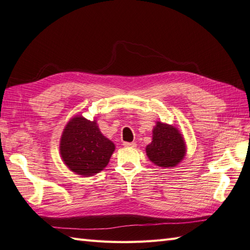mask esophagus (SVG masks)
I'll return each instance as SVG.
<instances>
[{"mask_svg":"<svg viewBox=\"0 0 250 250\" xmlns=\"http://www.w3.org/2000/svg\"><path fill=\"white\" fill-rule=\"evenodd\" d=\"M124 146L125 148H135L137 145L136 143H124Z\"/></svg>","mask_w":250,"mask_h":250,"instance_id":"34e87169","label":"esophagus"}]
</instances>
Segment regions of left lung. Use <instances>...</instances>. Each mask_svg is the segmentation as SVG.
<instances>
[{
  "instance_id": "obj_1",
  "label": "left lung",
  "mask_w": 250,
  "mask_h": 250,
  "mask_svg": "<svg viewBox=\"0 0 250 250\" xmlns=\"http://www.w3.org/2000/svg\"><path fill=\"white\" fill-rule=\"evenodd\" d=\"M146 155L158 167L172 168L183 161L186 144L176 127L157 121L153 129L152 143L146 146Z\"/></svg>"
}]
</instances>
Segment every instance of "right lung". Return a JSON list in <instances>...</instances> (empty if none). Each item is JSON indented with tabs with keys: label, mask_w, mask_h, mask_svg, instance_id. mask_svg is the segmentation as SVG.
Masks as SVG:
<instances>
[{
	"label": "right lung",
	"mask_w": 250,
	"mask_h": 250,
	"mask_svg": "<svg viewBox=\"0 0 250 250\" xmlns=\"http://www.w3.org/2000/svg\"><path fill=\"white\" fill-rule=\"evenodd\" d=\"M115 150V145L102 135L96 120L75 116L68 121L60 142L64 164L75 173L92 176L104 170Z\"/></svg>",
	"instance_id": "add662e5"
}]
</instances>
